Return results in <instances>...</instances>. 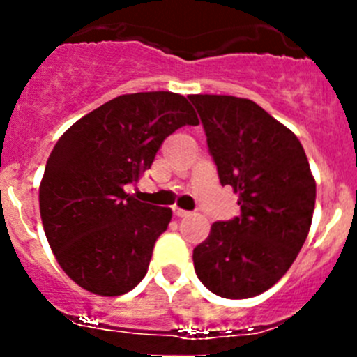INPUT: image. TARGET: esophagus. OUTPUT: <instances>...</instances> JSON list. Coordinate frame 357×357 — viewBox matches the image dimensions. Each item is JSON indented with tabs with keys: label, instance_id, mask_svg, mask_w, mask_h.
Here are the masks:
<instances>
[{
	"label": "esophagus",
	"instance_id": "esophagus-1",
	"mask_svg": "<svg viewBox=\"0 0 357 357\" xmlns=\"http://www.w3.org/2000/svg\"><path fill=\"white\" fill-rule=\"evenodd\" d=\"M173 214H175L176 218H184V216H188V214H189V211H185V209H181V207L173 206Z\"/></svg>",
	"mask_w": 357,
	"mask_h": 357
}]
</instances>
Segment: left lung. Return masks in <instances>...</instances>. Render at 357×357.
<instances>
[{"label":"left lung","mask_w":357,"mask_h":357,"mask_svg":"<svg viewBox=\"0 0 357 357\" xmlns=\"http://www.w3.org/2000/svg\"><path fill=\"white\" fill-rule=\"evenodd\" d=\"M222 185L241 216L216 222L193 250L202 284L223 298L272 288L296 259L313 220L317 184L301 141L247 98L191 94Z\"/></svg>","instance_id":"8db88e82"}]
</instances>
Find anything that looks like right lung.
<instances>
[{
  "label": "right lung",
  "mask_w": 357,
  "mask_h": 357,
  "mask_svg": "<svg viewBox=\"0 0 357 357\" xmlns=\"http://www.w3.org/2000/svg\"><path fill=\"white\" fill-rule=\"evenodd\" d=\"M184 125L198 118L182 94H123L56 141L40 181V218L56 261L78 286L118 296L146 275L172 209L135 200L125 185L139 181L162 141Z\"/></svg>",
  "instance_id": "add662e5"
}]
</instances>
